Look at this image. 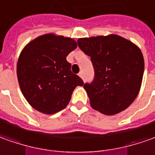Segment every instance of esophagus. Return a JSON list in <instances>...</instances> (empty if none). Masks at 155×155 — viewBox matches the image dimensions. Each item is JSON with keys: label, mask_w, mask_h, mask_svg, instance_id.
Here are the masks:
<instances>
[{"label": "esophagus", "mask_w": 155, "mask_h": 155, "mask_svg": "<svg viewBox=\"0 0 155 155\" xmlns=\"http://www.w3.org/2000/svg\"><path fill=\"white\" fill-rule=\"evenodd\" d=\"M78 75H79V76H80L81 78H82L83 77V72H82V71H81V72L79 73V74H78Z\"/></svg>", "instance_id": "34e87169"}]
</instances>
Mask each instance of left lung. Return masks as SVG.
Returning a JSON list of instances; mask_svg holds the SVG:
<instances>
[{
	"label": "left lung",
	"instance_id": "1",
	"mask_svg": "<svg viewBox=\"0 0 155 155\" xmlns=\"http://www.w3.org/2000/svg\"><path fill=\"white\" fill-rule=\"evenodd\" d=\"M77 42L95 69L93 82L83 86L91 108L106 115L126 109L143 81L144 59L139 47L114 34L79 38Z\"/></svg>",
	"mask_w": 155,
	"mask_h": 155
}]
</instances>
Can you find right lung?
Listing matches in <instances>:
<instances>
[{
	"label": "right lung",
	"instance_id": "obj_1",
	"mask_svg": "<svg viewBox=\"0 0 155 155\" xmlns=\"http://www.w3.org/2000/svg\"><path fill=\"white\" fill-rule=\"evenodd\" d=\"M77 47L74 39L48 33L25 46L17 64L20 89L29 105L45 114L66 108L74 90L83 81L74 74L66 57Z\"/></svg>",
	"mask_w": 155,
	"mask_h": 155
}]
</instances>
